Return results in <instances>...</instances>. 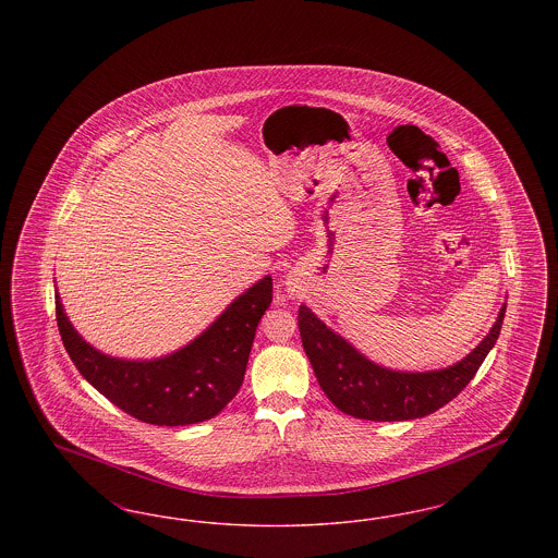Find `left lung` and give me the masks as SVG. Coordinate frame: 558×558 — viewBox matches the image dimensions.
Here are the masks:
<instances>
[{
    "instance_id": "obj_1",
    "label": "left lung",
    "mask_w": 558,
    "mask_h": 558,
    "mask_svg": "<svg viewBox=\"0 0 558 558\" xmlns=\"http://www.w3.org/2000/svg\"><path fill=\"white\" fill-rule=\"evenodd\" d=\"M505 314L506 305H502L489 335L462 362L446 371L380 368L343 337L326 328L305 305L299 307V332L322 391L341 412L353 418L391 423L423 418L456 398L473 380L489 349L496 345Z\"/></svg>"
}]
</instances>
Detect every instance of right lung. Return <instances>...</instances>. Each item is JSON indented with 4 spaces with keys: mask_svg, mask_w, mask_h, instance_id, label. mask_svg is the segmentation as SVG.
Here are the masks:
<instances>
[{
    "mask_svg": "<svg viewBox=\"0 0 558 558\" xmlns=\"http://www.w3.org/2000/svg\"><path fill=\"white\" fill-rule=\"evenodd\" d=\"M269 303L271 278L266 276L190 345L150 362L108 357L85 343L64 316L58 294L56 322L69 357L108 401L148 425L184 426L217 416L239 393Z\"/></svg>",
    "mask_w": 558,
    "mask_h": 558,
    "instance_id": "obj_1",
    "label": "right lung"
}]
</instances>
